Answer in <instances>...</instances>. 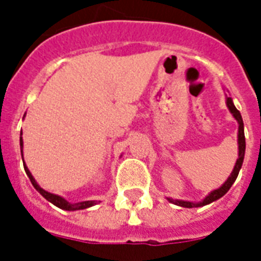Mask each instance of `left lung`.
<instances>
[{"mask_svg":"<svg viewBox=\"0 0 261 261\" xmlns=\"http://www.w3.org/2000/svg\"><path fill=\"white\" fill-rule=\"evenodd\" d=\"M226 106L229 108V111L231 112V115L234 116V119L239 122V159L236 161V165L233 168V172L230 173V176L227 177V180L223 182L222 186L219 187L218 190L211 191L210 194L207 195L206 198L203 199L202 202H187V200H178V199H171L168 198V200L173 204H177V206L187 207V208H192V207H202L206 206V204H210V203L218 200L219 198H222L223 195L226 194L227 191L230 190V187L233 186V182L236 181V178L239 176V172L243 167L244 155H245V135H244V122L243 118H241V114L240 111L237 110L233 104V100L231 97H226Z\"/></svg>","mask_w":261,"mask_h":261,"instance_id":"1","label":"left lung"}]
</instances>
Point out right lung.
<instances>
[{
	"label": "right lung",
	"instance_id": "right-lung-1",
	"mask_svg": "<svg viewBox=\"0 0 261 261\" xmlns=\"http://www.w3.org/2000/svg\"><path fill=\"white\" fill-rule=\"evenodd\" d=\"M20 147H21V157H22V138H20ZM24 169H25L27 174H28V177H30L31 182H32V186L36 188L39 194L42 195L43 198L47 199L48 202H51L53 204H55L57 207L59 208H62V210H67V211H75V210H84V208H88V207H92L96 204V200H87V202H79V203H70L67 202L66 199H63L62 196H59V195H55V194H51V192H47L42 188V187L39 186L36 180L34 178V176L31 174L30 169L27 168L25 163H24Z\"/></svg>",
	"mask_w": 261,
	"mask_h": 261
}]
</instances>
